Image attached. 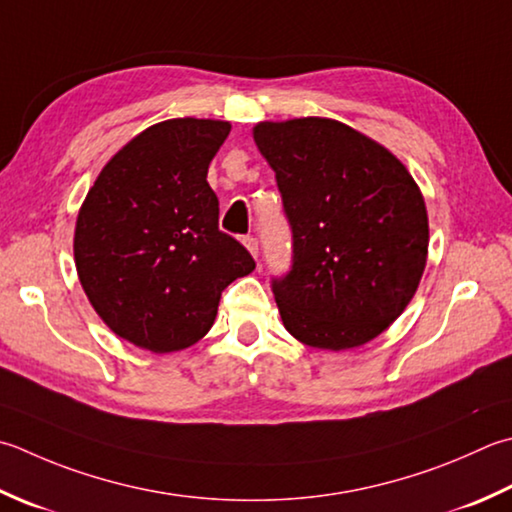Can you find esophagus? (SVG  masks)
Segmentation results:
<instances>
[{
	"instance_id": "34e87169",
	"label": "esophagus",
	"mask_w": 512,
	"mask_h": 512,
	"mask_svg": "<svg viewBox=\"0 0 512 512\" xmlns=\"http://www.w3.org/2000/svg\"><path fill=\"white\" fill-rule=\"evenodd\" d=\"M244 246L248 248V253L257 259V253H259V244H257V239H255V237H244Z\"/></svg>"
}]
</instances>
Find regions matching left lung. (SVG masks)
<instances>
[{
	"label": "left lung",
	"mask_w": 512,
	"mask_h": 512,
	"mask_svg": "<svg viewBox=\"0 0 512 512\" xmlns=\"http://www.w3.org/2000/svg\"><path fill=\"white\" fill-rule=\"evenodd\" d=\"M253 139L293 228V270L273 282L284 328L322 350L382 335L426 268L428 213L413 175L337 119L259 122Z\"/></svg>",
	"instance_id": "8db88e82"
}]
</instances>
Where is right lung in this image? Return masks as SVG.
<instances>
[{
    "label": "right lung",
    "mask_w": 512,
    "mask_h": 512,
    "mask_svg": "<svg viewBox=\"0 0 512 512\" xmlns=\"http://www.w3.org/2000/svg\"><path fill=\"white\" fill-rule=\"evenodd\" d=\"M230 133L222 119L177 117L119 148L90 186L75 224V266L95 313L137 348L197 344L222 290L255 270L219 230L208 164Z\"/></svg>",
    "instance_id": "right-lung-1"
}]
</instances>
